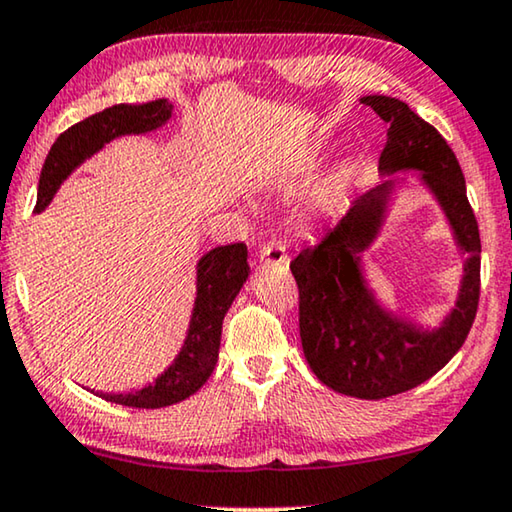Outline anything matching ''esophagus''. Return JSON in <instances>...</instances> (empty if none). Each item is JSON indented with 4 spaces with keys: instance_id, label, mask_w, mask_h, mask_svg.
I'll return each mask as SVG.
<instances>
[{
    "instance_id": "34e87169",
    "label": "esophagus",
    "mask_w": 512,
    "mask_h": 512,
    "mask_svg": "<svg viewBox=\"0 0 512 512\" xmlns=\"http://www.w3.org/2000/svg\"><path fill=\"white\" fill-rule=\"evenodd\" d=\"M257 259H259V262H264V264H285L287 262L285 246H282L280 241L264 243V246L259 248Z\"/></svg>"
}]
</instances>
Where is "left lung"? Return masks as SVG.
<instances>
[{
	"label": "left lung",
	"instance_id": "1",
	"mask_svg": "<svg viewBox=\"0 0 512 512\" xmlns=\"http://www.w3.org/2000/svg\"><path fill=\"white\" fill-rule=\"evenodd\" d=\"M388 124L379 158L384 181L356 197L317 246L303 248L292 269L299 285V329L305 361L335 393L381 400L416 388L460 352L474 324L480 294V234L460 163L444 137L407 103L363 96ZM411 171L445 213L463 260L456 305L439 327L418 325L391 309L371 287L362 255L383 229L394 190L393 173Z\"/></svg>",
	"mask_w": 512,
	"mask_h": 512
}]
</instances>
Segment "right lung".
<instances>
[{"label": "right lung", "instance_id": "right-lung-1", "mask_svg": "<svg viewBox=\"0 0 512 512\" xmlns=\"http://www.w3.org/2000/svg\"><path fill=\"white\" fill-rule=\"evenodd\" d=\"M174 105L167 98L131 105L119 103L68 128L52 144L38 179L36 213L45 211L52 197L78 167L98 154L105 144L124 135H147L163 128L172 119ZM246 243L218 246L204 253L195 266V303L190 312L186 338L174 361L149 381L147 386L128 393H96L98 398L135 409H160L177 404L200 391L218 363L223 319L243 282L248 280Z\"/></svg>", "mask_w": 512, "mask_h": 512}]
</instances>
